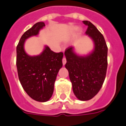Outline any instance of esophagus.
Returning a JSON list of instances; mask_svg holds the SVG:
<instances>
[{
  "label": "esophagus",
  "instance_id": "obj_1",
  "mask_svg": "<svg viewBox=\"0 0 126 126\" xmlns=\"http://www.w3.org/2000/svg\"><path fill=\"white\" fill-rule=\"evenodd\" d=\"M62 62H63V65H64V64H66V58H65L64 57H63V60H62Z\"/></svg>",
  "mask_w": 126,
  "mask_h": 126
}]
</instances>
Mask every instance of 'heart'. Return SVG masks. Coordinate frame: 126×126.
Here are the masks:
<instances>
[{
    "label": "heart",
    "instance_id": "heart-1",
    "mask_svg": "<svg viewBox=\"0 0 126 126\" xmlns=\"http://www.w3.org/2000/svg\"><path fill=\"white\" fill-rule=\"evenodd\" d=\"M76 29H77V28H75V27H73V28H71V30H70V32L72 33L74 31H75V30H76Z\"/></svg>",
    "mask_w": 126,
    "mask_h": 126
}]
</instances>
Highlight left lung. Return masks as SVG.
<instances>
[{"label":"left lung","instance_id":"left-lung-1","mask_svg":"<svg viewBox=\"0 0 126 126\" xmlns=\"http://www.w3.org/2000/svg\"><path fill=\"white\" fill-rule=\"evenodd\" d=\"M87 26L86 34L91 39L94 48L86 55H79L74 47L64 51L66 63L74 94L81 101H87L97 94L102 87L107 69L108 47L104 37L89 21H83Z\"/></svg>","mask_w":126,"mask_h":126}]
</instances>
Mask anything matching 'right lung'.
<instances>
[{
	"label": "right lung",
	"mask_w": 126,
	"mask_h": 126,
	"mask_svg": "<svg viewBox=\"0 0 126 126\" xmlns=\"http://www.w3.org/2000/svg\"><path fill=\"white\" fill-rule=\"evenodd\" d=\"M44 27L42 21L35 24L24 33L16 47V66L21 84L30 98L39 102L51 98L57 75L63 66V52H53L47 46L39 55L30 56L25 51L26 40L38 35Z\"/></svg>",
	"instance_id": "add662e5"
}]
</instances>
